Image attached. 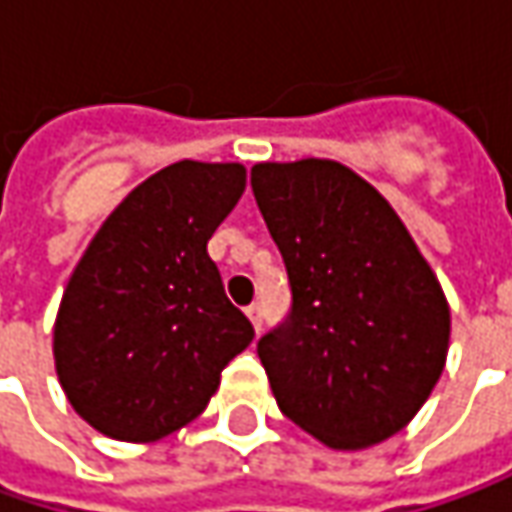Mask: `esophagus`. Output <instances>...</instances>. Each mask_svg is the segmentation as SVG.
I'll return each mask as SVG.
<instances>
[{
	"mask_svg": "<svg viewBox=\"0 0 512 512\" xmlns=\"http://www.w3.org/2000/svg\"><path fill=\"white\" fill-rule=\"evenodd\" d=\"M247 319L253 322V327L256 330H262V322H265V307H262V302H253V305H247Z\"/></svg>",
	"mask_w": 512,
	"mask_h": 512,
	"instance_id": "1",
	"label": "esophagus"
}]
</instances>
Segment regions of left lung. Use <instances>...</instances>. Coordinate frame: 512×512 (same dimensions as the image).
<instances>
[{"mask_svg": "<svg viewBox=\"0 0 512 512\" xmlns=\"http://www.w3.org/2000/svg\"><path fill=\"white\" fill-rule=\"evenodd\" d=\"M250 187L290 285L256 344L279 410L336 450L384 442L442 376V287L382 193L339 162H265Z\"/></svg>", "mask_w": 512, "mask_h": 512, "instance_id": "left-lung-1", "label": "left lung"}]
</instances>
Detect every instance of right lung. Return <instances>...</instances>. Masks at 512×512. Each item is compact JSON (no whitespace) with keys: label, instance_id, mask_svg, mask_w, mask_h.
<instances>
[{"label":"right lung","instance_id":"right-lung-1","mask_svg":"<svg viewBox=\"0 0 512 512\" xmlns=\"http://www.w3.org/2000/svg\"><path fill=\"white\" fill-rule=\"evenodd\" d=\"M245 190L242 165L176 162L136 187L70 276L53 330L73 410L119 442L193 422L253 325L225 296L207 242Z\"/></svg>","mask_w":512,"mask_h":512}]
</instances>
